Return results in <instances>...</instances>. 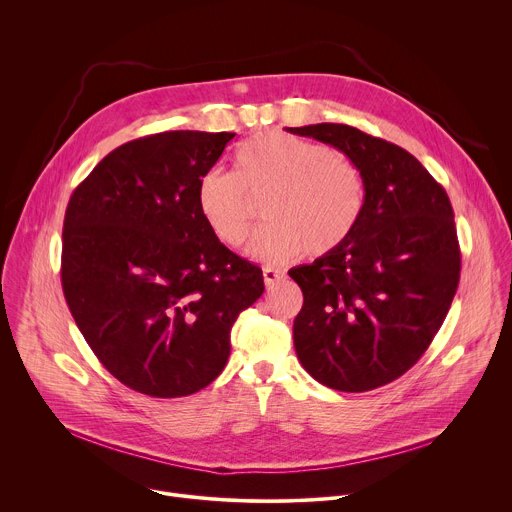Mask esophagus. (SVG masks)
<instances>
[{"label": "esophagus", "instance_id": "esophagus-1", "mask_svg": "<svg viewBox=\"0 0 512 512\" xmlns=\"http://www.w3.org/2000/svg\"><path fill=\"white\" fill-rule=\"evenodd\" d=\"M283 273L281 271H277V269H273V267H265L263 269V281H265V285L267 287H273V285H277L279 281H283Z\"/></svg>", "mask_w": 512, "mask_h": 512}]
</instances>
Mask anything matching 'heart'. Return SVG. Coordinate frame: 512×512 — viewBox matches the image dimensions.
I'll use <instances>...</instances> for the list:
<instances>
[{"mask_svg":"<svg viewBox=\"0 0 512 512\" xmlns=\"http://www.w3.org/2000/svg\"><path fill=\"white\" fill-rule=\"evenodd\" d=\"M263 201L267 225L249 253L285 263L304 249L328 255L342 247L360 223L364 178L328 145L283 131H267L235 152L233 174L208 172L196 188V206L210 233L227 247H241L253 227V200Z\"/></svg>","mask_w":512,"mask_h":512,"instance_id":"obj_1","label":"heart"}]
</instances>
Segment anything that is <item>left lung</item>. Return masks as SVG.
<instances>
[{
  "label": "left lung",
  "instance_id": "left-lung-1",
  "mask_svg": "<svg viewBox=\"0 0 512 512\" xmlns=\"http://www.w3.org/2000/svg\"><path fill=\"white\" fill-rule=\"evenodd\" d=\"M287 131L342 152L367 190L350 239L289 271L304 294L298 358L330 389L383 387L419 360L456 296L462 261L450 198L395 143L342 123Z\"/></svg>",
  "mask_w": 512,
  "mask_h": 512
}]
</instances>
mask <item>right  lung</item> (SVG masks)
<instances>
[{"label": "right lung", "mask_w": 512, "mask_h": 512, "mask_svg": "<svg viewBox=\"0 0 512 512\" xmlns=\"http://www.w3.org/2000/svg\"><path fill=\"white\" fill-rule=\"evenodd\" d=\"M235 133L164 131L127 141L72 192L62 229V289L103 367L150 397L210 385L231 328L263 294V273L218 241L198 182Z\"/></svg>", "instance_id": "right-lung-1"}]
</instances>
